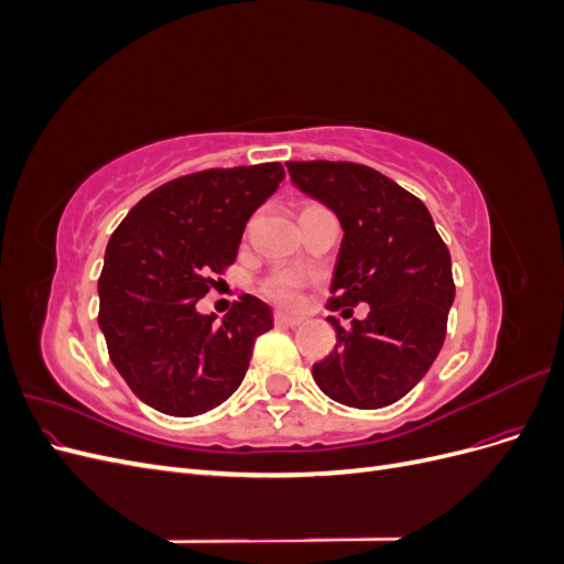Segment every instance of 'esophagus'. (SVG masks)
Segmentation results:
<instances>
[{"instance_id": "34e87169", "label": "esophagus", "mask_w": 564, "mask_h": 564, "mask_svg": "<svg viewBox=\"0 0 564 564\" xmlns=\"http://www.w3.org/2000/svg\"><path fill=\"white\" fill-rule=\"evenodd\" d=\"M301 322H303V317H299V315H286L282 311L275 313V324H282V327H299Z\"/></svg>"}]
</instances>
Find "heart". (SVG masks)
Listing matches in <instances>:
<instances>
[{"instance_id":"1","label":"heart","mask_w":564,"mask_h":564,"mask_svg":"<svg viewBox=\"0 0 564 564\" xmlns=\"http://www.w3.org/2000/svg\"><path fill=\"white\" fill-rule=\"evenodd\" d=\"M305 207H313V204H305ZM303 207V209H305ZM301 289H303V280L296 275V272H275V275H270L263 284H261V292L280 305H286V308H294L301 301Z\"/></svg>"}]
</instances>
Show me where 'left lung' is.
<instances>
[{
    "mask_svg": "<svg viewBox=\"0 0 564 564\" xmlns=\"http://www.w3.org/2000/svg\"><path fill=\"white\" fill-rule=\"evenodd\" d=\"M305 195L319 199L344 228L332 280L329 311L365 319L336 329V346L313 365L324 395L381 409L404 398L431 369L445 344L454 303L452 256L425 204L377 169L352 162H286Z\"/></svg>",
    "mask_w": 564,
    "mask_h": 564,
    "instance_id": "8db88e82",
    "label": "left lung"
}]
</instances>
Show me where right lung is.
I'll list each match as a JSON object with an SVG mask.
<instances>
[{"mask_svg":"<svg viewBox=\"0 0 564 564\" xmlns=\"http://www.w3.org/2000/svg\"><path fill=\"white\" fill-rule=\"evenodd\" d=\"M280 162L207 169L160 185L112 232L98 278V327L133 395L197 416L240 388L272 311L242 294L216 324L195 303L235 263L247 220L278 191Z\"/></svg>","mask_w":564,"mask_h":564,"instance_id":"right-lung-1","label":"right lung"}]
</instances>
